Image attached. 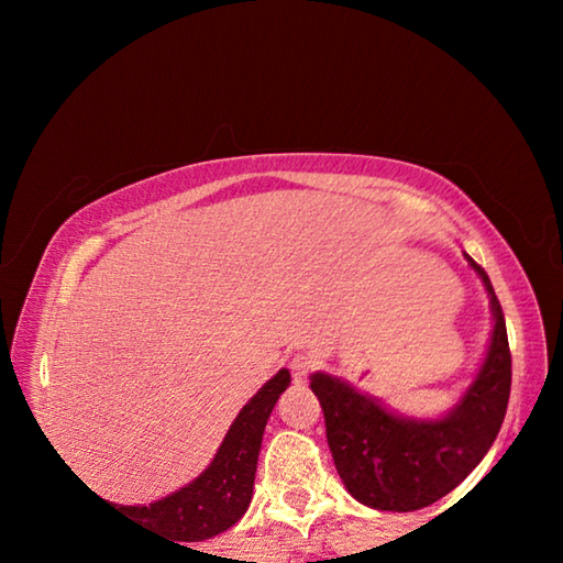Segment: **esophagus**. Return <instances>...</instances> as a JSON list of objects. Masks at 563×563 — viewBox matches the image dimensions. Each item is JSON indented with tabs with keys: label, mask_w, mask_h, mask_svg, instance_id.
<instances>
[{
	"label": "esophagus",
	"mask_w": 563,
	"mask_h": 563,
	"mask_svg": "<svg viewBox=\"0 0 563 563\" xmlns=\"http://www.w3.org/2000/svg\"><path fill=\"white\" fill-rule=\"evenodd\" d=\"M312 360L308 355H295L290 360V373H292V383L295 385H302L305 379H308V375L312 373Z\"/></svg>",
	"instance_id": "34e87169"
}]
</instances>
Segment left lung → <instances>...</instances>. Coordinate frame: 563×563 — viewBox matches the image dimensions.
<instances>
[{
    "label": "left lung",
    "instance_id": "left-lung-1",
    "mask_svg": "<svg viewBox=\"0 0 563 563\" xmlns=\"http://www.w3.org/2000/svg\"><path fill=\"white\" fill-rule=\"evenodd\" d=\"M464 258L489 295L492 338L484 362L450 412L407 417L360 393L347 379L310 375L340 479L369 509L430 507L466 479L501 430L511 389L507 322L489 275L466 253Z\"/></svg>",
    "mask_w": 563,
    "mask_h": 563
}]
</instances>
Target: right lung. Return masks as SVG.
Instances as JSON below:
<instances>
[{"instance_id":"obj_1","label":"right lung","mask_w":563,"mask_h":563,"mask_svg":"<svg viewBox=\"0 0 563 563\" xmlns=\"http://www.w3.org/2000/svg\"><path fill=\"white\" fill-rule=\"evenodd\" d=\"M288 385L290 373L280 369L247 399V405L233 419L231 430L225 432L213 462L186 487L148 507L144 504L141 507L111 504V507L136 523L168 533L176 541H203L231 529L251 507L265 424Z\"/></svg>"}]
</instances>
